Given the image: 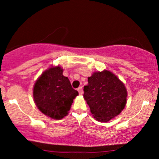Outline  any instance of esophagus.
I'll list each match as a JSON object with an SVG mask.
<instances>
[{"label": "esophagus", "instance_id": "34e87169", "mask_svg": "<svg viewBox=\"0 0 159 159\" xmlns=\"http://www.w3.org/2000/svg\"><path fill=\"white\" fill-rule=\"evenodd\" d=\"M78 93H79L80 95H82L83 94V88H82V87H79L78 88Z\"/></svg>", "mask_w": 159, "mask_h": 159}]
</instances>
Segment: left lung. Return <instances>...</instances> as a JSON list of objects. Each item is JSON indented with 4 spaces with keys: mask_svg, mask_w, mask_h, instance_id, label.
<instances>
[{
    "mask_svg": "<svg viewBox=\"0 0 159 159\" xmlns=\"http://www.w3.org/2000/svg\"><path fill=\"white\" fill-rule=\"evenodd\" d=\"M84 97L96 120L106 123L117 116L126 104L123 83L109 71L94 72L84 87Z\"/></svg>",
    "mask_w": 159,
    "mask_h": 159,
    "instance_id": "obj_1",
    "label": "left lung"
}]
</instances>
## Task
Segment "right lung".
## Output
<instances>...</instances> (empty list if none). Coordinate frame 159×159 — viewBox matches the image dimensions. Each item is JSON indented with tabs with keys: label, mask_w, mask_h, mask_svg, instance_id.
Here are the masks:
<instances>
[{
	"label": "right lung",
	"mask_w": 159,
	"mask_h": 159,
	"mask_svg": "<svg viewBox=\"0 0 159 159\" xmlns=\"http://www.w3.org/2000/svg\"><path fill=\"white\" fill-rule=\"evenodd\" d=\"M78 95L61 67H51L45 71L34 87V98L42 113L55 120L68 114L73 99Z\"/></svg>",
	"instance_id": "obj_1"
}]
</instances>
